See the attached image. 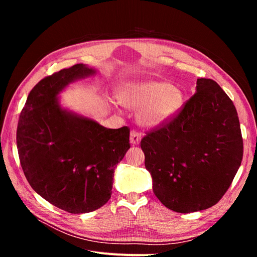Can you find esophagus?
<instances>
[{
	"label": "esophagus",
	"mask_w": 257,
	"mask_h": 257,
	"mask_svg": "<svg viewBox=\"0 0 257 257\" xmlns=\"http://www.w3.org/2000/svg\"><path fill=\"white\" fill-rule=\"evenodd\" d=\"M130 139H131V144L133 146H136L138 145L139 143H141V139H142V135L138 133L137 131L133 130L131 132V136H130Z\"/></svg>",
	"instance_id": "34e87169"
}]
</instances>
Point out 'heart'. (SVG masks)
<instances>
[{"instance_id": "b5f03b06", "label": "heart", "mask_w": 257, "mask_h": 257, "mask_svg": "<svg viewBox=\"0 0 257 257\" xmlns=\"http://www.w3.org/2000/svg\"><path fill=\"white\" fill-rule=\"evenodd\" d=\"M118 99L122 105L137 109L138 122L150 128L173 120L183 105L180 90L153 80L126 83L119 92Z\"/></svg>"}]
</instances>
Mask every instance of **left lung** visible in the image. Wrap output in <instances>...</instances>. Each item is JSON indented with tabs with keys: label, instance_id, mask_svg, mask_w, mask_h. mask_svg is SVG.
<instances>
[{
	"label": "left lung",
	"instance_id": "obj_1",
	"mask_svg": "<svg viewBox=\"0 0 257 257\" xmlns=\"http://www.w3.org/2000/svg\"><path fill=\"white\" fill-rule=\"evenodd\" d=\"M145 166L161 203L180 213L214 206L243 155L234 103L212 79L199 78L196 93L173 120L142 139Z\"/></svg>",
	"mask_w": 257,
	"mask_h": 257
}]
</instances>
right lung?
Here are the masks:
<instances>
[{
	"instance_id": "add662e5",
	"label": "right lung",
	"mask_w": 257,
	"mask_h": 257,
	"mask_svg": "<svg viewBox=\"0 0 257 257\" xmlns=\"http://www.w3.org/2000/svg\"><path fill=\"white\" fill-rule=\"evenodd\" d=\"M96 73L76 64L45 77L20 113L17 148L23 173L44 199L69 213L91 212L111 197L116 164L130 149V128H107L62 108L59 93Z\"/></svg>"
}]
</instances>
